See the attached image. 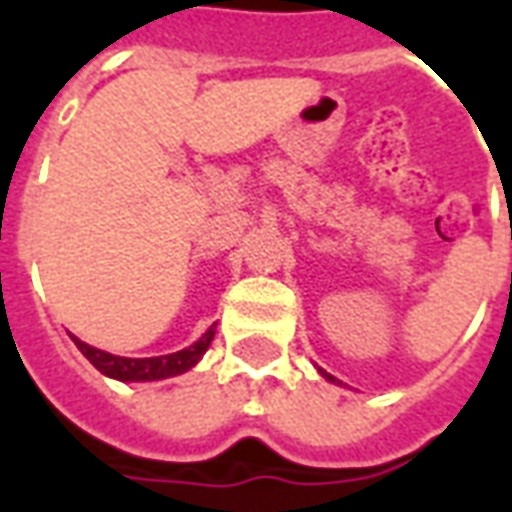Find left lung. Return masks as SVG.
I'll use <instances>...</instances> for the list:
<instances>
[{
  "label": "left lung",
  "mask_w": 512,
  "mask_h": 512,
  "mask_svg": "<svg viewBox=\"0 0 512 512\" xmlns=\"http://www.w3.org/2000/svg\"><path fill=\"white\" fill-rule=\"evenodd\" d=\"M321 376L326 378V381H332V384H334V378H332V376H326V373H323V370H321Z\"/></svg>",
  "instance_id": "obj_1"
}]
</instances>
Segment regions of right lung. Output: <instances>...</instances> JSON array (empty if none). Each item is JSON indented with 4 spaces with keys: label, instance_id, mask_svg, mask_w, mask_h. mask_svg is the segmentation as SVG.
<instances>
[{
    "label": "right lung",
    "instance_id": "add662e5",
    "mask_svg": "<svg viewBox=\"0 0 512 512\" xmlns=\"http://www.w3.org/2000/svg\"><path fill=\"white\" fill-rule=\"evenodd\" d=\"M213 334H216V323H213L208 332L202 334L200 340H194L189 348H183V351H175V354L167 356H147V359H128V356L109 354V351H101V348H93V345L82 343V340L73 337V334L71 340L76 343V348L90 359V365H93L95 370H101L106 378L134 384V381H164V378L189 373L191 367L197 365L202 356H205V351L211 348Z\"/></svg>",
    "mask_w": 512,
    "mask_h": 512
}]
</instances>
